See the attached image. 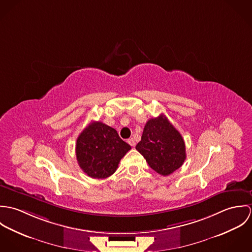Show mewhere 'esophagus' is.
I'll return each mask as SVG.
<instances>
[{"instance_id":"obj_1","label":"esophagus","mask_w":252,"mask_h":252,"mask_svg":"<svg viewBox=\"0 0 252 252\" xmlns=\"http://www.w3.org/2000/svg\"><path fill=\"white\" fill-rule=\"evenodd\" d=\"M127 143L130 144L131 146H135V144H136V143H135V141H134V139H129V140L127 141Z\"/></svg>"}]
</instances>
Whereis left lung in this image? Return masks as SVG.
<instances>
[{
    "mask_svg": "<svg viewBox=\"0 0 252 252\" xmlns=\"http://www.w3.org/2000/svg\"><path fill=\"white\" fill-rule=\"evenodd\" d=\"M136 149L152 170L164 177L180 168L186 158L184 140L164 114L146 122Z\"/></svg>",
    "mask_w": 252,
    "mask_h": 252,
    "instance_id": "obj_1",
    "label": "left lung"
}]
</instances>
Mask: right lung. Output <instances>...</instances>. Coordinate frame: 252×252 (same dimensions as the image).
Wrapping results in <instances>:
<instances>
[{
    "label": "right lung",
    "mask_w": 252,
    "mask_h": 252,
    "mask_svg": "<svg viewBox=\"0 0 252 252\" xmlns=\"http://www.w3.org/2000/svg\"><path fill=\"white\" fill-rule=\"evenodd\" d=\"M130 149L115 129L100 121L91 122L80 133L75 145L78 165L92 179L110 177Z\"/></svg>",
    "instance_id": "add662e5"
}]
</instances>
